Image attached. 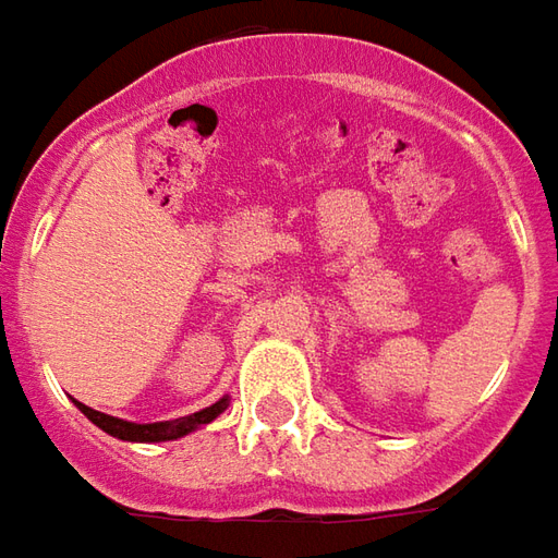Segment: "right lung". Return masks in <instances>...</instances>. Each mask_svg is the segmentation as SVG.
I'll return each mask as SVG.
<instances>
[{"mask_svg":"<svg viewBox=\"0 0 558 558\" xmlns=\"http://www.w3.org/2000/svg\"><path fill=\"white\" fill-rule=\"evenodd\" d=\"M76 402V399H73ZM230 405V396H223L218 399L215 405H208V409L193 411V414H186V417H174V421H156V424H131V421H122V417H113V414H104V411L88 409V405H82L76 402V409L95 424L104 433H110L116 439H122V442H174V439H183V436H190V433H196L205 424H211L218 414H223Z\"/></svg>","mask_w":558,"mask_h":558,"instance_id":"add662e5","label":"right lung"}]
</instances>
